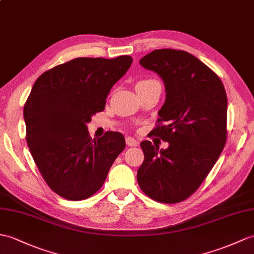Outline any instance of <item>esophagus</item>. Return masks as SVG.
<instances>
[{
    "mask_svg": "<svg viewBox=\"0 0 254 254\" xmlns=\"http://www.w3.org/2000/svg\"><path fill=\"white\" fill-rule=\"evenodd\" d=\"M126 141H127V146H131V147L137 146V145H138V141H137L136 139H135V138L131 137V136H127V137L126 138Z\"/></svg>",
    "mask_w": 254,
    "mask_h": 254,
    "instance_id": "1",
    "label": "esophagus"
}]
</instances>
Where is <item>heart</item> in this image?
<instances>
[{"instance_id": "1", "label": "heart", "mask_w": 254, "mask_h": 254, "mask_svg": "<svg viewBox=\"0 0 254 254\" xmlns=\"http://www.w3.org/2000/svg\"><path fill=\"white\" fill-rule=\"evenodd\" d=\"M150 85H161L160 82L156 79H145V80H140L136 83V90L141 87H146V86H150Z\"/></svg>"}]
</instances>
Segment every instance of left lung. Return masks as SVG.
Masks as SVG:
<instances>
[{
	"instance_id": "8db88e82",
	"label": "left lung",
	"mask_w": 254,
	"mask_h": 254,
	"mask_svg": "<svg viewBox=\"0 0 254 254\" xmlns=\"http://www.w3.org/2000/svg\"><path fill=\"white\" fill-rule=\"evenodd\" d=\"M161 76L167 98L156 136L167 149L144 140L137 182L149 198L178 203L190 197L219 159L227 138V96L214 71L185 51L155 50L139 61Z\"/></svg>"
}]
</instances>
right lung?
I'll return each mask as SVG.
<instances>
[{
	"instance_id": "right-lung-1",
	"label": "right lung",
	"mask_w": 254,
	"mask_h": 254,
	"mask_svg": "<svg viewBox=\"0 0 254 254\" xmlns=\"http://www.w3.org/2000/svg\"><path fill=\"white\" fill-rule=\"evenodd\" d=\"M132 62L127 55L79 57L34 82L23 107L26 140L42 178L61 197L78 201L93 196L126 148L121 133L92 138L86 123L105 109L111 87Z\"/></svg>"
}]
</instances>
